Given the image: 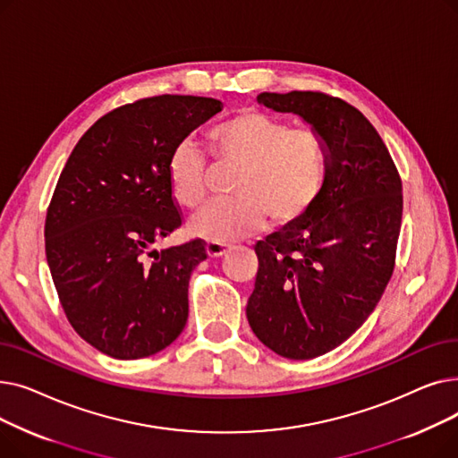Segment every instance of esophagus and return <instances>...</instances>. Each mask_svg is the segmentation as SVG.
Returning <instances> with one entry per match:
<instances>
[{
    "mask_svg": "<svg viewBox=\"0 0 458 458\" xmlns=\"http://www.w3.org/2000/svg\"><path fill=\"white\" fill-rule=\"evenodd\" d=\"M226 247H228V245H226V243H221V242H208V243H206V252H208L209 258H219V256L225 254Z\"/></svg>",
    "mask_w": 458,
    "mask_h": 458,
    "instance_id": "34e87169",
    "label": "esophagus"
}]
</instances>
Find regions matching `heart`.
Wrapping results in <instances>:
<instances>
[{
    "label": "heart",
    "instance_id": "1",
    "mask_svg": "<svg viewBox=\"0 0 458 458\" xmlns=\"http://www.w3.org/2000/svg\"><path fill=\"white\" fill-rule=\"evenodd\" d=\"M208 147L219 163L237 165L230 200L206 206L189 232L209 242L243 237L266 223L293 225L314 208L328 178L323 137L308 128L292 130L261 111H242L208 131ZM173 199L195 209L208 197L206 157L192 140H180L166 161Z\"/></svg>",
    "mask_w": 458,
    "mask_h": 458
}]
</instances>
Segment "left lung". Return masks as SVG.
Instances as JSON below:
<instances>
[{"label":"left lung","mask_w":458,"mask_h":458,"mask_svg":"<svg viewBox=\"0 0 458 458\" xmlns=\"http://www.w3.org/2000/svg\"><path fill=\"white\" fill-rule=\"evenodd\" d=\"M258 104L302 116L328 150V178L314 208L256 243L247 302L263 345L310 360L342 345L386 290L401 232V176L377 130L347 102L292 90L261 92Z\"/></svg>","instance_id":"1"}]
</instances>
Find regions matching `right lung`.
<instances>
[{"label":"right lung","instance_id":"1","mask_svg":"<svg viewBox=\"0 0 458 458\" xmlns=\"http://www.w3.org/2000/svg\"><path fill=\"white\" fill-rule=\"evenodd\" d=\"M223 111L204 96L163 94L120 106L72 150L46 213V259L61 306L81 338L118 360L152 356L182 334L204 242L150 250L182 226L166 161Z\"/></svg>","mask_w":458,"mask_h":458}]
</instances>
